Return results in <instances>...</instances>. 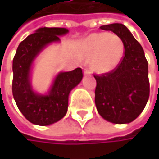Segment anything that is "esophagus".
<instances>
[{
  "label": "esophagus",
  "mask_w": 159,
  "mask_h": 159,
  "mask_svg": "<svg viewBox=\"0 0 159 159\" xmlns=\"http://www.w3.org/2000/svg\"><path fill=\"white\" fill-rule=\"evenodd\" d=\"M84 75H90V71H89V69L84 68Z\"/></svg>",
  "instance_id": "34e87169"
}]
</instances>
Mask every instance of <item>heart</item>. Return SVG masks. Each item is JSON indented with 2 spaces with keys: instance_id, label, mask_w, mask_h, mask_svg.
Segmentation results:
<instances>
[{
  "instance_id": "b5f03b06",
  "label": "heart",
  "mask_w": 159,
  "mask_h": 159,
  "mask_svg": "<svg viewBox=\"0 0 159 159\" xmlns=\"http://www.w3.org/2000/svg\"><path fill=\"white\" fill-rule=\"evenodd\" d=\"M124 43L114 34L94 33L82 43L80 54L89 60L91 69L98 74H107L114 70L124 55Z\"/></svg>"
}]
</instances>
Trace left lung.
Returning <instances> with one entry per match:
<instances>
[{"instance_id": "1", "label": "left lung", "mask_w": 159, "mask_h": 159, "mask_svg": "<svg viewBox=\"0 0 159 159\" xmlns=\"http://www.w3.org/2000/svg\"><path fill=\"white\" fill-rule=\"evenodd\" d=\"M119 36L124 43V55L110 73L94 75L97 80L95 103L105 120L123 124L134 120L149 98L148 63L140 43L122 24L100 26Z\"/></svg>"}]
</instances>
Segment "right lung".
I'll return each instance as SVG.
<instances>
[{
    "label": "right lung",
    "instance_id": "1",
    "mask_svg": "<svg viewBox=\"0 0 159 159\" xmlns=\"http://www.w3.org/2000/svg\"><path fill=\"white\" fill-rule=\"evenodd\" d=\"M68 32L66 28L42 27L24 39L16 49L13 60L12 91L19 111L30 122L46 126L64 117L68 109L70 91L83 78V71L76 68L58 75L47 96L33 92L29 82L31 64L36 56L48 44L59 41V36Z\"/></svg>",
    "mask_w": 159,
    "mask_h": 159
}]
</instances>
